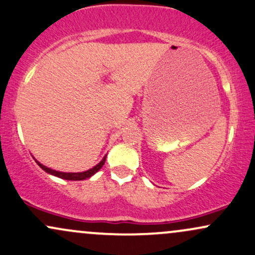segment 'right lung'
<instances>
[{"label": "right lung", "mask_w": 255, "mask_h": 255, "mask_svg": "<svg viewBox=\"0 0 255 255\" xmlns=\"http://www.w3.org/2000/svg\"><path fill=\"white\" fill-rule=\"evenodd\" d=\"M106 156L107 155H105L103 160L99 162L97 166H94L93 168L86 170V172H79V173H65V172H58V170H55V169H51L49 167L44 166V164H41L39 161L35 160V162L38 163V166L40 167L41 169L45 170L46 173H49L51 175H55V176H58V178L61 179H64V180H73V181H79V180H85V179H88L91 178L92 175H94L95 173L98 172V170L101 169V167L104 166L105 161H106Z\"/></svg>", "instance_id": "add662e5"}]
</instances>
